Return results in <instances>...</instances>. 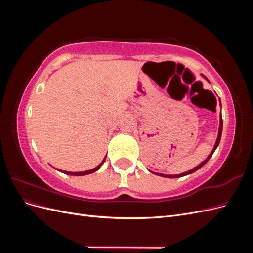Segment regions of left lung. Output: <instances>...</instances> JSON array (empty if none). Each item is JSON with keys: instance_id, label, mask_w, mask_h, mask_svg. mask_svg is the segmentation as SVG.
<instances>
[{"instance_id": "obj_1", "label": "left lung", "mask_w": 253, "mask_h": 253, "mask_svg": "<svg viewBox=\"0 0 253 253\" xmlns=\"http://www.w3.org/2000/svg\"><path fill=\"white\" fill-rule=\"evenodd\" d=\"M221 131H223V119H221V115H220V120H219V129H218V136H217V139H216V143H215V145H214V148H213L212 152L210 153V155L206 158V160H204V162H203L202 164H200V165H198L197 167H195L194 169L190 170V171H188V172L182 173V174H178V175H165V174H158V173H157V175L162 176V177H167V178H176V177H181V176H186V175H188V174H191V173H193V172L197 171L198 169H201V168H202V167H203L207 162H208V160L210 159V157L213 155L214 151H215V150H216V148L218 147L219 141H220V137H221ZM155 174H156V173H155Z\"/></svg>"}]
</instances>
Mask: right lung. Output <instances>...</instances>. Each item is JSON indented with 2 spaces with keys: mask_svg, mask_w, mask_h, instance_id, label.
<instances>
[{
  "mask_svg": "<svg viewBox=\"0 0 253 253\" xmlns=\"http://www.w3.org/2000/svg\"><path fill=\"white\" fill-rule=\"evenodd\" d=\"M104 160H105V158L102 160L100 165L97 166V167L95 168V169H91V170H88V171H85V172H66V171H63V173H64V174H68V175H74V176H82V175H87V174H90V173H94V172H96L97 170H99V168H100V167L102 166V164L104 163Z\"/></svg>",
  "mask_w": 253,
  "mask_h": 253,
  "instance_id": "obj_1",
  "label": "right lung"
}]
</instances>
